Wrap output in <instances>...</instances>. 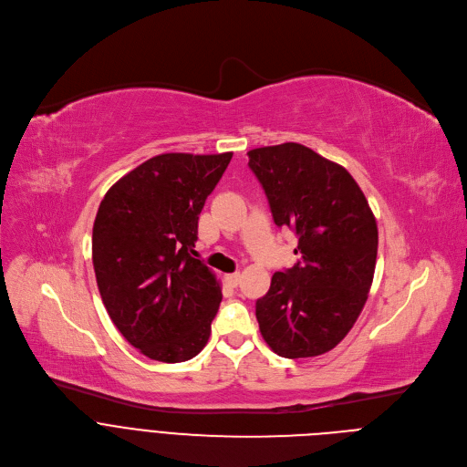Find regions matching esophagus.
Here are the masks:
<instances>
[{
	"label": "esophagus",
	"instance_id": "esophagus-1",
	"mask_svg": "<svg viewBox=\"0 0 467 467\" xmlns=\"http://www.w3.org/2000/svg\"><path fill=\"white\" fill-rule=\"evenodd\" d=\"M240 274H231V275H225V281L231 285V286H238V283H240Z\"/></svg>",
	"mask_w": 467,
	"mask_h": 467
}]
</instances>
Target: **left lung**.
<instances>
[{
	"label": "left lung",
	"instance_id": "left-lung-1",
	"mask_svg": "<svg viewBox=\"0 0 467 467\" xmlns=\"http://www.w3.org/2000/svg\"><path fill=\"white\" fill-rule=\"evenodd\" d=\"M277 227L297 234L299 262L256 299L260 335L279 357L308 358L337 348L360 316L373 283L379 231L351 173L296 142L247 151Z\"/></svg>",
	"mask_w": 467,
	"mask_h": 467
}]
</instances>
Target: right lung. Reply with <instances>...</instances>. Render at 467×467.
Wrapping results in <instances>:
<instances>
[{
	"instance_id": "right-lung-1",
	"label": "right lung",
	"mask_w": 467,
	"mask_h": 467,
	"mask_svg": "<svg viewBox=\"0 0 467 467\" xmlns=\"http://www.w3.org/2000/svg\"><path fill=\"white\" fill-rule=\"evenodd\" d=\"M233 153L157 155L105 193L92 231L103 305L123 338L159 362L202 351L222 286L195 258L197 222Z\"/></svg>"
}]
</instances>
